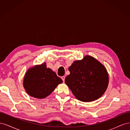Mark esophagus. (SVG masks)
Returning <instances> with one entry per match:
<instances>
[{
  "mask_svg": "<svg viewBox=\"0 0 130 130\" xmlns=\"http://www.w3.org/2000/svg\"><path fill=\"white\" fill-rule=\"evenodd\" d=\"M61 78H62V80L63 82H64V80H65V76H62V77H61Z\"/></svg>",
  "mask_w": 130,
  "mask_h": 130,
  "instance_id": "obj_1",
  "label": "esophagus"
}]
</instances>
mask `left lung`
<instances>
[{
    "mask_svg": "<svg viewBox=\"0 0 130 130\" xmlns=\"http://www.w3.org/2000/svg\"><path fill=\"white\" fill-rule=\"evenodd\" d=\"M70 74L65 83L77 99L89 102L99 99L108 85V75L106 68L95 58L86 56L75 61L68 68Z\"/></svg>",
    "mask_w": 130,
    "mask_h": 130,
    "instance_id": "8db88e82",
    "label": "left lung"
}]
</instances>
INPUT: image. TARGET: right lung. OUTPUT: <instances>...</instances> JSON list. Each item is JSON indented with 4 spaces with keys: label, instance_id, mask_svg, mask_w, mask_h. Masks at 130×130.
<instances>
[{
    "label": "right lung",
    "instance_id": "obj_1",
    "mask_svg": "<svg viewBox=\"0 0 130 130\" xmlns=\"http://www.w3.org/2000/svg\"><path fill=\"white\" fill-rule=\"evenodd\" d=\"M62 80L46 63L35 66L25 74L23 86L27 93L37 99H43L52 93Z\"/></svg>",
    "mask_w": 130,
    "mask_h": 130
}]
</instances>
